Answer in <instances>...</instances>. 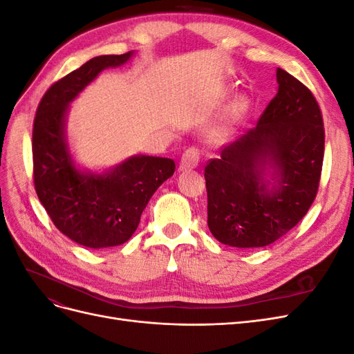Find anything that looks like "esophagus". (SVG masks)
Instances as JSON below:
<instances>
[{"label": "esophagus", "mask_w": 354, "mask_h": 354, "mask_svg": "<svg viewBox=\"0 0 354 354\" xmlns=\"http://www.w3.org/2000/svg\"><path fill=\"white\" fill-rule=\"evenodd\" d=\"M201 160V152L196 147H189L187 151L181 156L180 160V171H187V169H194L198 167Z\"/></svg>", "instance_id": "esophagus-1"}]
</instances>
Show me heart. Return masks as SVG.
<instances>
[{
    "mask_svg": "<svg viewBox=\"0 0 354 354\" xmlns=\"http://www.w3.org/2000/svg\"><path fill=\"white\" fill-rule=\"evenodd\" d=\"M248 109H250L248 99L239 95V97H236V99L230 102L226 112H224V124L229 125V127L238 124L245 116V113L248 112Z\"/></svg>",
    "mask_w": 354,
    "mask_h": 354,
    "instance_id": "obj_1",
    "label": "heart"
}]
</instances>
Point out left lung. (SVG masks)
Instances as JSON below:
<instances>
[{"label":"left lung","instance_id":"1","mask_svg":"<svg viewBox=\"0 0 354 354\" xmlns=\"http://www.w3.org/2000/svg\"><path fill=\"white\" fill-rule=\"evenodd\" d=\"M279 87L251 128L205 167L208 227L218 242L261 248L281 239L316 198L322 112L304 84L277 68Z\"/></svg>","mask_w":354,"mask_h":354}]
</instances>
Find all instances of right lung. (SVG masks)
<instances>
[{
  "label": "right lung",
  "mask_w": 354,
  "mask_h": 354,
  "mask_svg": "<svg viewBox=\"0 0 354 354\" xmlns=\"http://www.w3.org/2000/svg\"><path fill=\"white\" fill-rule=\"evenodd\" d=\"M134 51L97 56L55 82L41 99L32 131L37 195L55 226L87 248H111L133 236L158 187L174 174L169 158L134 155L103 173L82 171L66 137L69 104L97 75L122 66Z\"/></svg>",
  "instance_id": "1"
}]
</instances>
